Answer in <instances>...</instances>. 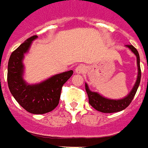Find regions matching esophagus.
I'll list each match as a JSON object with an SVG mask.
<instances>
[{
    "label": "esophagus",
    "instance_id": "esophagus-1",
    "mask_svg": "<svg viewBox=\"0 0 148 148\" xmlns=\"http://www.w3.org/2000/svg\"><path fill=\"white\" fill-rule=\"evenodd\" d=\"M86 70H87V69H86L85 66L79 65L76 68L75 72H76V73H77V74H83V73H84V72H86Z\"/></svg>",
    "mask_w": 148,
    "mask_h": 148
}]
</instances>
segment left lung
<instances>
[{"label": "left lung", "instance_id": "1", "mask_svg": "<svg viewBox=\"0 0 148 148\" xmlns=\"http://www.w3.org/2000/svg\"><path fill=\"white\" fill-rule=\"evenodd\" d=\"M126 47L128 48L136 55V60H137V67H138L137 79H136L135 84L133 86L132 89L131 90V92L128 93L127 96L119 99H108V98H106L104 96H101L98 92L91 91L89 89L88 84L85 83V89L88 96L89 103L92 107H93L95 109L99 112L103 113H113L118 112L125 109L131 103L132 100L136 95V92H137V89L139 88L140 79H141V70H140V64H139L140 60H139V52L137 51V49L132 45H126Z\"/></svg>", "mask_w": 148, "mask_h": 148}]
</instances>
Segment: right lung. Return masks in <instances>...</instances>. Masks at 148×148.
Returning <instances> with one entry per match:
<instances>
[{"label":"right lung","mask_w":148,"mask_h":148,"mask_svg":"<svg viewBox=\"0 0 148 148\" xmlns=\"http://www.w3.org/2000/svg\"><path fill=\"white\" fill-rule=\"evenodd\" d=\"M37 37H29L12 52L8 64L7 80L10 92L23 108L32 114H45L58 105L62 86L72 76L73 71L56 74L38 84H29L26 82L23 77V60L32 41Z\"/></svg>","instance_id":"obj_1"}]
</instances>
